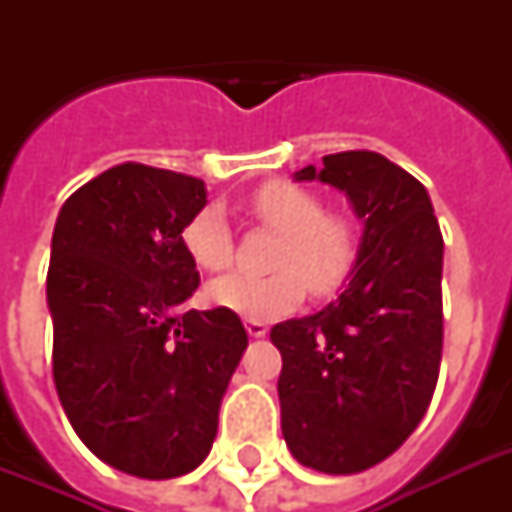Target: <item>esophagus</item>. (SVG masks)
Returning a JSON list of instances; mask_svg holds the SVG:
<instances>
[{
  "label": "esophagus",
  "instance_id": "obj_1",
  "mask_svg": "<svg viewBox=\"0 0 512 512\" xmlns=\"http://www.w3.org/2000/svg\"><path fill=\"white\" fill-rule=\"evenodd\" d=\"M247 332H249V337H265V335H268V324H265V321L249 319L247 321Z\"/></svg>",
  "mask_w": 512,
  "mask_h": 512
}]
</instances>
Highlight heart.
I'll return each mask as SVG.
<instances>
[{"label": "heart", "mask_w": 512, "mask_h": 512, "mask_svg": "<svg viewBox=\"0 0 512 512\" xmlns=\"http://www.w3.org/2000/svg\"><path fill=\"white\" fill-rule=\"evenodd\" d=\"M260 223L281 233L268 276L228 273L209 284V300L236 316L271 321L303 303L305 287L313 295H332L348 279L356 260L350 225L327 215L324 201L295 183H268L252 196ZM183 247L204 271H223L233 260V231L228 215L209 204L183 228Z\"/></svg>", "instance_id": "heart-1"}]
</instances>
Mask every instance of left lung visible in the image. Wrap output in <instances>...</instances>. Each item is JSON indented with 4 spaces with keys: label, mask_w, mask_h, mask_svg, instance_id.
<instances>
[{
    "label": "left lung",
    "mask_w": 512,
    "mask_h": 512,
    "mask_svg": "<svg viewBox=\"0 0 512 512\" xmlns=\"http://www.w3.org/2000/svg\"><path fill=\"white\" fill-rule=\"evenodd\" d=\"M295 180L342 191L364 223L340 295L271 329L289 452L350 476L390 457L428 412L444 345V239L425 185L382 154L324 156Z\"/></svg>",
    "instance_id": "1"
}]
</instances>
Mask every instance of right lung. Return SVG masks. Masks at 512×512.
Listing matches in <instances>:
<instances>
[{"label":"right lung","instance_id":"right-lung-1","mask_svg":"<svg viewBox=\"0 0 512 512\" xmlns=\"http://www.w3.org/2000/svg\"><path fill=\"white\" fill-rule=\"evenodd\" d=\"M204 204L199 177L130 162L71 193L55 220V388L84 446L127 476L162 481L207 460L247 350L236 313L185 311L199 271L183 228Z\"/></svg>","mask_w":512,"mask_h":512}]
</instances>
